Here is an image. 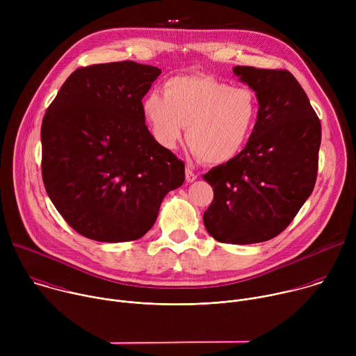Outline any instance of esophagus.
Wrapping results in <instances>:
<instances>
[{
  "mask_svg": "<svg viewBox=\"0 0 356 356\" xmlns=\"http://www.w3.org/2000/svg\"><path fill=\"white\" fill-rule=\"evenodd\" d=\"M197 179V175L190 169V168H186V180L188 181V183H191V181H194Z\"/></svg>",
  "mask_w": 356,
  "mask_h": 356,
  "instance_id": "obj_1",
  "label": "esophagus"
}]
</instances>
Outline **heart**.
Wrapping results in <instances>:
<instances>
[{"instance_id": "b5f03b06", "label": "heart", "mask_w": 356, "mask_h": 356, "mask_svg": "<svg viewBox=\"0 0 356 356\" xmlns=\"http://www.w3.org/2000/svg\"><path fill=\"white\" fill-rule=\"evenodd\" d=\"M162 92H147L142 110L166 149L176 147L184 127L194 154L207 163L222 165L241 154L255 129L259 103L249 87L187 74L169 79Z\"/></svg>"}]
</instances>
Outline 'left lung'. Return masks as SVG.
Returning a JSON list of instances; mask_svg holds the SVG:
<instances>
[{"label": "left lung", "instance_id": "8db88e82", "mask_svg": "<svg viewBox=\"0 0 356 356\" xmlns=\"http://www.w3.org/2000/svg\"><path fill=\"white\" fill-rule=\"evenodd\" d=\"M234 73L257 92L259 115L241 154L202 176L214 190L202 221L218 242L246 245L277 236L313 193L321 124L290 72L235 66Z\"/></svg>", "mask_w": 356, "mask_h": 356}]
</instances>
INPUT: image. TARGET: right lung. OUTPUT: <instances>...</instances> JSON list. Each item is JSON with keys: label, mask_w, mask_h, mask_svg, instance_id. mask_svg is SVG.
Returning <instances> with one entry per match:
<instances>
[{"label": "right lung", "mask_w": 356, "mask_h": 356, "mask_svg": "<svg viewBox=\"0 0 356 356\" xmlns=\"http://www.w3.org/2000/svg\"><path fill=\"white\" fill-rule=\"evenodd\" d=\"M161 69L132 60L74 70L40 128L42 179L65 221L99 242L143 236L184 163L152 136L142 98Z\"/></svg>", "instance_id": "add662e5"}]
</instances>
